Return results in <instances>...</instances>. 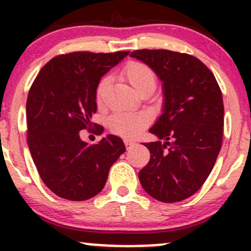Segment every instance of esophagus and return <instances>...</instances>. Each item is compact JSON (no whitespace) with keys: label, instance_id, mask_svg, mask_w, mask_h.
<instances>
[{"label":"esophagus","instance_id":"1","mask_svg":"<svg viewBox=\"0 0 251 251\" xmlns=\"http://www.w3.org/2000/svg\"><path fill=\"white\" fill-rule=\"evenodd\" d=\"M124 143H125V146H126V149H131L132 146H134L135 145V143L134 142H132V140H128V139H125L124 140Z\"/></svg>","mask_w":251,"mask_h":251}]
</instances>
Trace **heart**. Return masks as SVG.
I'll use <instances>...</instances> for the list:
<instances>
[{
  "label": "heart",
  "mask_w": 251,
  "mask_h": 251,
  "mask_svg": "<svg viewBox=\"0 0 251 251\" xmlns=\"http://www.w3.org/2000/svg\"><path fill=\"white\" fill-rule=\"evenodd\" d=\"M122 74L138 94L146 89H154L155 87L154 72L145 63L135 61L129 62L125 66ZM107 86L108 77H103L100 80L96 92V100L99 105L102 102ZM149 124L150 118L148 114L128 113V112H119V113L113 114L108 120L109 128L114 133L126 138L137 137Z\"/></svg>",
  "instance_id": "obj_1"
}]
</instances>
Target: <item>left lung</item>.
Wrapping results in <instances>:
<instances>
[{"label":"left lung","mask_w":251,"mask_h":251,"mask_svg":"<svg viewBox=\"0 0 251 251\" xmlns=\"http://www.w3.org/2000/svg\"><path fill=\"white\" fill-rule=\"evenodd\" d=\"M132 57L148 65L163 82V111L144 143L150 162L139 171L151 197L175 203L197 192L221 151L224 125L222 92L214 74L197 57L166 50H140Z\"/></svg>","instance_id":"left-lung-1"}]
</instances>
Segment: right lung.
Returning a JSON list of instances; mask_svg holds the SVG:
<instances>
[{"mask_svg":"<svg viewBox=\"0 0 251 251\" xmlns=\"http://www.w3.org/2000/svg\"><path fill=\"white\" fill-rule=\"evenodd\" d=\"M128 53L74 51L55 56L31 85L25 105L28 148L43 183L59 197H94L105 186L111 166L125 152L117 135L107 134L91 145L82 142L79 132L93 126L101 76ZM102 131L98 126V133Z\"/></svg>","mask_w":251,"mask_h":251,"instance_id":"right-lung-1","label":"right lung"}]
</instances>
